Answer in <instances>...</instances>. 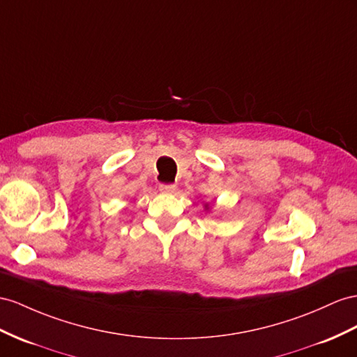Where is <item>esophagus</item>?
<instances>
[{
	"label": "esophagus",
	"instance_id": "34e87169",
	"mask_svg": "<svg viewBox=\"0 0 357 357\" xmlns=\"http://www.w3.org/2000/svg\"><path fill=\"white\" fill-rule=\"evenodd\" d=\"M175 188H176L175 184H161L160 185V191H162V193H173Z\"/></svg>",
	"mask_w": 357,
	"mask_h": 357
}]
</instances>
